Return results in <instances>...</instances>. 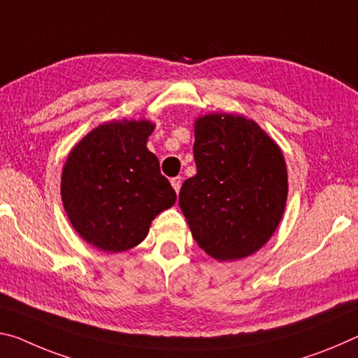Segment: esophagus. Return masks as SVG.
I'll list each match as a JSON object with an SVG mask.
<instances>
[{"label": "esophagus", "instance_id": "34e87169", "mask_svg": "<svg viewBox=\"0 0 358 358\" xmlns=\"http://www.w3.org/2000/svg\"><path fill=\"white\" fill-rule=\"evenodd\" d=\"M172 186H173V189H175V192H180V188H181V177H175V178H172Z\"/></svg>", "mask_w": 358, "mask_h": 358}]
</instances>
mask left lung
I'll return each mask as SVG.
<instances>
[{
  "label": "left lung",
  "instance_id": "left-lung-1",
  "mask_svg": "<svg viewBox=\"0 0 358 358\" xmlns=\"http://www.w3.org/2000/svg\"><path fill=\"white\" fill-rule=\"evenodd\" d=\"M197 173L180 189L192 237L218 261L250 257L279 226L288 194L279 145L252 119L212 113L194 122Z\"/></svg>",
  "mask_w": 358,
  "mask_h": 358
}]
</instances>
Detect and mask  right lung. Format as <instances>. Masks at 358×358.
Instances as JSON below:
<instances>
[{
	"label": "right lung",
	"mask_w": 358,
	"mask_h": 358,
	"mask_svg": "<svg viewBox=\"0 0 358 358\" xmlns=\"http://www.w3.org/2000/svg\"><path fill=\"white\" fill-rule=\"evenodd\" d=\"M155 124L105 122L73 146L62 172V202L73 228L99 250L116 253L145 239L177 194L146 148Z\"/></svg>",
	"instance_id": "1"
}]
</instances>
